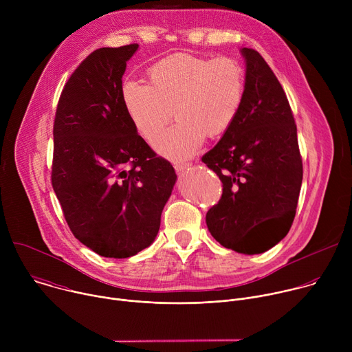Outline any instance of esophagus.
Instances as JSON below:
<instances>
[{
	"label": "esophagus",
	"mask_w": 352,
	"mask_h": 352,
	"mask_svg": "<svg viewBox=\"0 0 352 352\" xmlns=\"http://www.w3.org/2000/svg\"><path fill=\"white\" fill-rule=\"evenodd\" d=\"M192 164L190 163H174V168L175 171H184L186 168H189Z\"/></svg>",
	"instance_id": "1"
}]
</instances>
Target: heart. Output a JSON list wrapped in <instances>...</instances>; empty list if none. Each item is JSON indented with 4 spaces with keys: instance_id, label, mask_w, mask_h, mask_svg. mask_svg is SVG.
<instances>
[{
    "instance_id": "heart-1",
    "label": "heart",
    "mask_w": 352,
    "mask_h": 352,
    "mask_svg": "<svg viewBox=\"0 0 352 352\" xmlns=\"http://www.w3.org/2000/svg\"><path fill=\"white\" fill-rule=\"evenodd\" d=\"M148 85L126 80L122 102L136 131L153 142L174 116L178 122L156 142L159 153L186 159L205 138L224 135L238 118L246 90V75L232 57L171 54L147 69Z\"/></svg>"
}]
</instances>
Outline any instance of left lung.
<instances>
[{
  "mask_svg": "<svg viewBox=\"0 0 352 352\" xmlns=\"http://www.w3.org/2000/svg\"><path fill=\"white\" fill-rule=\"evenodd\" d=\"M241 53L246 63L241 113L202 157L223 182L206 224L224 248L255 255L288 234L304 171L296 125L278 79L256 50L243 47Z\"/></svg>",
  "mask_w": 352,
  "mask_h": 352,
  "instance_id": "8db88e82",
  "label": "left lung"
}]
</instances>
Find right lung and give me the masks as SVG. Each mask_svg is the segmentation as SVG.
Listing matches in <instances>:
<instances>
[{"label": "right lung", "mask_w": 352, "mask_h": 352, "mask_svg": "<svg viewBox=\"0 0 352 352\" xmlns=\"http://www.w3.org/2000/svg\"><path fill=\"white\" fill-rule=\"evenodd\" d=\"M138 47L89 54L65 83L54 120V192L75 238L104 258L133 256L155 241L177 179L122 102V75Z\"/></svg>", "instance_id": "1"}]
</instances>
